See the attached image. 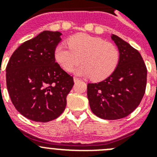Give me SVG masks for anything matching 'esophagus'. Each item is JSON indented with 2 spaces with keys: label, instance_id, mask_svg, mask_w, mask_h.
Returning a JSON list of instances; mask_svg holds the SVG:
<instances>
[{
  "label": "esophagus",
  "instance_id": "1",
  "mask_svg": "<svg viewBox=\"0 0 157 157\" xmlns=\"http://www.w3.org/2000/svg\"><path fill=\"white\" fill-rule=\"evenodd\" d=\"M80 78H77V77H74V82H78V81H80Z\"/></svg>",
  "mask_w": 157,
  "mask_h": 157
}]
</instances>
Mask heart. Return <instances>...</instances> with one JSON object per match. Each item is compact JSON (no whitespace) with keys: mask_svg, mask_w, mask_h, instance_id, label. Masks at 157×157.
Masks as SVG:
<instances>
[{"mask_svg":"<svg viewBox=\"0 0 157 157\" xmlns=\"http://www.w3.org/2000/svg\"><path fill=\"white\" fill-rule=\"evenodd\" d=\"M67 45L59 44L56 47L54 51L56 61L67 72L72 71L81 61L82 64L76 69V74L92 77L94 81H101L109 77L120 61L117 46L100 37L78 34L67 40Z\"/></svg>","mask_w":157,"mask_h":157,"instance_id":"obj_1","label":"heart"}]
</instances>
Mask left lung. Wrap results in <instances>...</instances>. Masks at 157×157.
Instances as JSON below:
<instances>
[{"instance_id":"obj_1","label":"left lung","mask_w":157,"mask_h":157,"mask_svg":"<svg viewBox=\"0 0 157 157\" xmlns=\"http://www.w3.org/2000/svg\"><path fill=\"white\" fill-rule=\"evenodd\" d=\"M112 39L120 54L117 67L106 79L87 85L91 111L109 120L124 118L135 110L145 94L147 82V68L140 52L115 34Z\"/></svg>"}]
</instances>
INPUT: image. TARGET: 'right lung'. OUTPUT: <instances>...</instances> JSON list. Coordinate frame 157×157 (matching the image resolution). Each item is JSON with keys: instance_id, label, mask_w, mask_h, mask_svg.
Returning a JSON list of instances; mask_svg holds the SVG:
<instances>
[{"instance_id": "obj_1", "label": "right lung", "mask_w": 157, "mask_h": 157, "mask_svg": "<svg viewBox=\"0 0 157 157\" xmlns=\"http://www.w3.org/2000/svg\"><path fill=\"white\" fill-rule=\"evenodd\" d=\"M61 33L45 30L18 47L6 67V84L16 110L30 120L51 121L64 111L73 77L55 61Z\"/></svg>"}]
</instances>
